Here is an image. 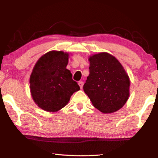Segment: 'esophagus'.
Wrapping results in <instances>:
<instances>
[{
	"label": "esophagus",
	"instance_id": "1",
	"mask_svg": "<svg viewBox=\"0 0 158 158\" xmlns=\"http://www.w3.org/2000/svg\"><path fill=\"white\" fill-rule=\"evenodd\" d=\"M78 84H79L80 88H81V89H82L83 88V81H79Z\"/></svg>",
	"mask_w": 158,
	"mask_h": 158
}]
</instances>
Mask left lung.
<instances>
[{
    "mask_svg": "<svg viewBox=\"0 0 158 158\" xmlns=\"http://www.w3.org/2000/svg\"><path fill=\"white\" fill-rule=\"evenodd\" d=\"M89 75L83 90L93 106L103 113H111L125 105L130 96V79L121 63L106 52L89 58Z\"/></svg>",
    "mask_w": 158,
    "mask_h": 158,
    "instance_id": "obj_1",
    "label": "left lung"
}]
</instances>
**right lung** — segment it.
<instances>
[{
	"label": "right lung",
	"mask_w": 158,
	"mask_h": 158,
	"mask_svg": "<svg viewBox=\"0 0 158 158\" xmlns=\"http://www.w3.org/2000/svg\"><path fill=\"white\" fill-rule=\"evenodd\" d=\"M69 53L51 51L36 62L30 77V88L36 105L43 110L56 112L69 102L80 88L66 69Z\"/></svg>",
	"instance_id": "add662e5"
}]
</instances>
